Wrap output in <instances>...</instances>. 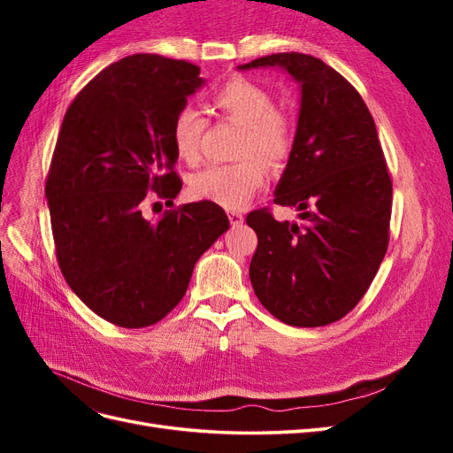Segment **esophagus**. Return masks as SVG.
Here are the masks:
<instances>
[{
  "label": "esophagus",
  "mask_w": 453,
  "mask_h": 453,
  "mask_svg": "<svg viewBox=\"0 0 453 453\" xmlns=\"http://www.w3.org/2000/svg\"><path fill=\"white\" fill-rule=\"evenodd\" d=\"M228 221L232 226H240L243 223V215L240 211H228Z\"/></svg>",
  "instance_id": "34e87169"
}]
</instances>
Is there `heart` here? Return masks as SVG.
Masks as SVG:
<instances>
[{
	"label": "heart",
	"mask_w": 453,
	"mask_h": 453,
	"mask_svg": "<svg viewBox=\"0 0 453 453\" xmlns=\"http://www.w3.org/2000/svg\"><path fill=\"white\" fill-rule=\"evenodd\" d=\"M211 105L219 113L243 127L238 155L245 157L232 164H211L190 177L188 193L195 200L210 202L226 210H240L257 190L266 183L263 158L270 166H278L293 149V125L281 111L273 109V100L266 88L248 79L234 77L215 90ZM205 122L196 109L183 105L173 115L170 138L175 155L183 162L198 160L200 138ZM257 154L256 157L252 155Z\"/></svg>",
	"instance_id": "1"
}]
</instances>
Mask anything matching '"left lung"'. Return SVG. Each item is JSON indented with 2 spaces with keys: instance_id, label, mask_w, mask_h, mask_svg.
Returning a JSON list of instances; mask_svg holds the SVG:
<instances>
[{
  "instance_id": "1",
  "label": "left lung",
  "mask_w": 453,
  "mask_h": 453,
  "mask_svg": "<svg viewBox=\"0 0 453 453\" xmlns=\"http://www.w3.org/2000/svg\"><path fill=\"white\" fill-rule=\"evenodd\" d=\"M253 67H280L300 87L293 149L273 190V203L295 208L300 221H276L268 210L248 215L258 238L251 285L273 318L323 326L355 308L388 251V166L366 104L331 65L280 52L238 70Z\"/></svg>"
}]
</instances>
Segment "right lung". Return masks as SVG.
I'll return each instance as SVG.
<instances>
[{"label":"right lung","mask_w":453,"mask_h":453,"mask_svg":"<svg viewBox=\"0 0 453 453\" xmlns=\"http://www.w3.org/2000/svg\"><path fill=\"white\" fill-rule=\"evenodd\" d=\"M203 83L195 64L132 54L96 75L64 115L45 185L57 258L72 291L117 326L166 318L196 260L228 230L210 202L160 219L142 213L150 196L172 205L180 195L170 128Z\"/></svg>","instance_id":"right-lung-1"}]
</instances>
